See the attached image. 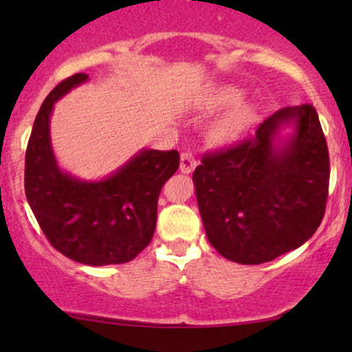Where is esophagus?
<instances>
[{"label":"esophagus","instance_id":"esophagus-1","mask_svg":"<svg viewBox=\"0 0 352 352\" xmlns=\"http://www.w3.org/2000/svg\"><path fill=\"white\" fill-rule=\"evenodd\" d=\"M197 167V160L192 153L184 152L180 155V172L182 173H192L193 168Z\"/></svg>","mask_w":352,"mask_h":352}]
</instances>
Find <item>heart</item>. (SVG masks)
Instances as JSON below:
<instances>
[{
  "label": "heart",
  "mask_w": 352,
  "mask_h": 352,
  "mask_svg": "<svg viewBox=\"0 0 352 352\" xmlns=\"http://www.w3.org/2000/svg\"><path fill=\"white\" fill-rule=\"evenodd\" d=\"M240 89L233 86H221L213 89L204 99L207 107H221L228 106L240 99ZM254 116V107L246 100H239L227 112H223L212 125V139L218 144H227L235 140L245 132Z\"/></svg>",
  "instance_id": "heart-1"
}]
</instances>
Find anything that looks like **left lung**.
I'll list each match as a JSON object with an SVG mask.
<instances>
[{
  "instance_id": "left-lung-1",
  "label": "left lung",
  "mask_w": 352,
  "mask_h": 352,
  "mask_svg": "<svg viewBox=\"0 0 352 352\" xmlns=\"http://www.w3.org/2000/svg\"><path fill=\"white\" fill-rule=\"evenodd\" d=\"M193 185L210 245L227 260L260 265L300 248L328 200L329 155L316 109H280L252 139L205 155Z\"/></svg>"
}]
</instances>
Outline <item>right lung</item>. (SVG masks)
<instances>
[{
  "instance_id": "obj_1",
  "label": "right lung",
  "mask_w": 352,
  "mask_h": 352,
  "mask_svg": "<svg viewBox=\"0 0 352 352\" xmlns=\"http://www.w3.org/2000/svg\"><path fill=\"white\" fill-rule=\"evenodd\" d=\"M89 76H71L44 99L26 148L24 190L39 227L58 252L89 266L134 260L151 243L157 200L179 168L177 151L142 148L111 175L82 180L63 170L51 144L54 104Z\"/></svg>"
}]
</instances>
